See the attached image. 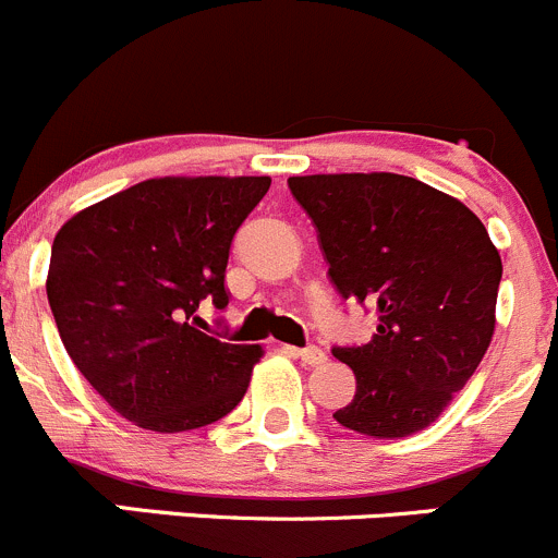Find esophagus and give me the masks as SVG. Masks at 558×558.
Segmentation results:
<instances>
[{
	"label": "esophagus",
	"instance_id": "1",
	"mask_svg": "<svg viewBox=\"0 0 558 558\" xmlns=\"http://www.w3.org/2000/svg\"><path fill=\"white\" fill-rule=\"evenodd\" d=\"M291 356L302 359V362L307 364V367H318V364L326 362V353L320 351L318 345H307V348H289Z\"/></svg>",
	"mask_w": 558,
	"mask_h": 558
}]
</instances>
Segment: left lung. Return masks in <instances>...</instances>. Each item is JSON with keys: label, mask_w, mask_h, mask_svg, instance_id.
Wrapping results in <instances>:
<instances>
[{"label": "left lung", "mask_w": 558, "mask_h": 558, "mask_svg": "<svg viewBox=\"0 0 558 558\" xmlns=\"http://www.w3.org/2000/svg\"><path fill=\"white\" fill-rule=\"evenodd\" d=\"M289 189L318 229L335 289L378 318L369 342L331 348L356 375L335 418L369 437L421 432L492 342L502 258L486 227L404 174H307Z\"/></svg>", "instance_id": "1"}]
</instances>
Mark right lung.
<instances>
[{"instance_id":"right-lung-1","label":"right lung","mask_w":558,"mask_h":558,"mask_svg":"<svg viewBox=\"0 0 558 558\" xmlns=\"http://www.w3.org/2000/svg\"><path fill=\"white\" fill-rule=\"evenodd\" d=\"M269 178H159L64 223L50 247L48 302L66 353L116 413L150 432H189L238 408L262 345L194 326L229 305L238 229Z\"/></svg>"}]
</instances>
